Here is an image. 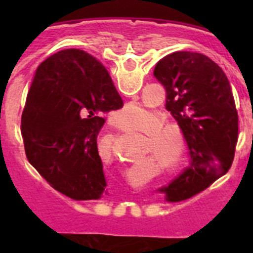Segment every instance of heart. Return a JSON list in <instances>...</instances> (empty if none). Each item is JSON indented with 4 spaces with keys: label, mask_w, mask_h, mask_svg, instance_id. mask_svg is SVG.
I'll return each mask as SVG.
<instances>
[{
    "label": "heart",
    "mask_w": 253,
    "mask_h": 253,
    "mask_svg": "<svg viewBox=\"0 0 253 253\" xmlns=\"http://www.w3.org/2000/svg\"><path fill=\"white\" fill-rule=\"evenodd\" d=\"M143 111L138 106L124 107L123 116H130ZM165 120L157 113H148L135 125V130L147 133L146 153H153L158 162L171 172H181L186 161L187 143L184 133L180 129L167 125L163 126Z\"/></svg>",
    "instance_id": "heart-1"
}]
</instances>
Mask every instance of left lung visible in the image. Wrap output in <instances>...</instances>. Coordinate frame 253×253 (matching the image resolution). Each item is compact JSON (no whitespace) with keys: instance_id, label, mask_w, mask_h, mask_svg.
<instances>
[{"instance_id":"8db88e82","label":"left lung","mask_w":253,"mask_h":253,"mask_svg":"<svg viewBox=\"0 0 253 253\" xmlns=\"http://www.w3.org/2000/svg\"><path fill=\"white\" fill-rule=\"evenodd\" d=\"M166 90V109L177 120L191 156V167L161 189L173 202L182 190L207 189L231 169L238 140V114L223 69L207 55L175 51L153 72Z\"/></svg>"}]
</instances>
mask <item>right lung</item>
<instances>
[{"instance_id":"1","label":"right lung","mask_w":253,"mask_h":253,"mask_svg":"<svg viewBox=\"0 0 253 253\" xmlns=\"http://www.w3.org/2000/svg\"><path fill=\"white\" fill-rule=\"evenodd\" d=\"M123 107L106 68L81 49H64L38 67L21 116L30 165L57 191L96 200L106 187L97 135L105 113Z\"/></svg>"}]
</instances>
